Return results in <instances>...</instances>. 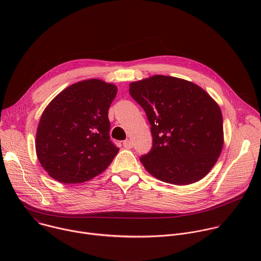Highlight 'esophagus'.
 Instances as JSON below:
<instances>
[{"instance_id":"esophagus-1","label":"esophagus","mask_w":261,"mask_h":261,"mask_svg":"<svg viewBox=\"0 0 261 261\" xmlns=\"http://www.w3.org/2000/svg\"><path fill=\"white\" fill-rule=\"evenodd\" d=\"M123 145H124L125 148H131L133 146V143H132L131 139H126V140H124Z\"/></svg>"}]
</instances>
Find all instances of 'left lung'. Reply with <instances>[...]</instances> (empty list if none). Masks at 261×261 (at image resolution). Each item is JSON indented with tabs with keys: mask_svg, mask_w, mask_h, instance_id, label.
Masks as SVG:
<instances>
[{
	"mask_svg": "<svg viewBox=\"0 0 261 261\" xmlns=\"http://www.w3.org/2000/svg\"><path fill=\"white\" fill-rule=\"evenodd\" d=\"M151 125L153 146L140 157L158 179L189 185L204 177L217 162L224 137L219 105L197 85L154 75L129 86Z\"/></svg>",
	"mask_w": 261,
	"mask_h": 261,
	"instance_id": "obj_1",
	"label": "left lung"
}]
</instances>
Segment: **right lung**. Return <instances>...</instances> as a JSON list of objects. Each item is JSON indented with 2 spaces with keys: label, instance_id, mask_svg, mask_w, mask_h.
<instances>
[{
  "label": "right lung",
  "instance_id": "right-lung-1",
  "mask_svg": "<svg viewBox=\"0 0 261 261\" xmlns=\"http://www.w3.org/2000/svg\"><path fill=\"white\" fill-rule=\"evenodd\" d=\"M113 84L88 80L62 91L44 109L36 134V153L58 181L80 184L103 172L119 152L110 140L108 109Z\"/></svg>",
  "mask_w": 261,
  "mask_h": 261
}]
</instances>
